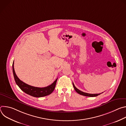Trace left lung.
Segmentation results:
<instances>
[{
    "label": "left lung",
    "instance_id": "obj_1",
    "mask_svg": "<svg viewBox=\"0 0 126 126\" xmlns=\"http://www.w3.org/2000/svg\"><path fill=\"white\" fill-rule=\"evenodd\" d=\"M73 85L74 87V88L75 89V90L76 91V92H77L78 94L83 95V96H87V97H96L99 95H100L102 93H100V94H89V93H85L84 92H82L80 90H79V89H78L74 85V83H73Z\"/></svg>",
    "mask_w": 126,
    "mask_h": 126
}]
</instances>
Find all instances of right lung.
<instances>
[{
	"mask_svg": "<svg viewBox=\"0 0 126 126\" xmlns=\"http://www.w3.org/2000/svg\"><path fill=\"white\" fill-rule=\"evenodd\" d=\"M12 70L14 80L16 84L18 86L22 91L30 96L34 97H44L51 94L55 88L58 78L49 86L43 88L36 87L25 83L21 81L17 76L14 69V61L12 64Z\"/></svg>",
	"mask_w": 126,
	"mask_h": 126,
	"instance_id": "right-lung-1",
	"label": "right lung"
}]
</instances>
